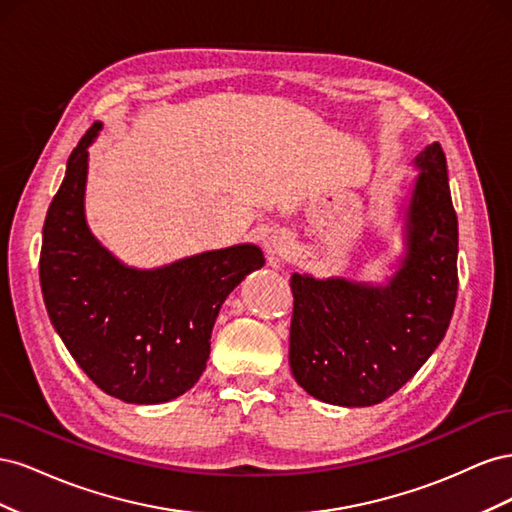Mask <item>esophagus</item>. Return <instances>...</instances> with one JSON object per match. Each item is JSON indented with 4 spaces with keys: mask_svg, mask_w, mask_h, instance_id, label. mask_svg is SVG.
<instances>
[{
    "mask_svg": "<svg viewBox=\"0 0 512 512\" xmlns=\"http://www.w3.org/2000/svg\"><path fill=\"white\" fill-rule=\"evenodd\" d=\"M267 252H269L271 265H280V262L290 258L294 252V239L290 232H286V230L273 232L269 239V245H267Z\"/></svg>",
    "mask_w": 512,
    "mask_h": 512,
    "instance_id": "1",
    "label": "esophagus"
}]
</instances>
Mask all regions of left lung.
<instances>
[{"label":"left lung","mask_w":512,"mask_h":512,"mask_svg":"<svg viewBox=\"0 0 512 512\" xmlns=\"http://www.w3.org/2000/svg\"><path fill=\"white\" fill-rule=\"evenodd\" d=\"M406 207V254L386 286L294 273L290 369L309 395L363 408L404 386L444 339L457 301V213L440 143L427 145Z\"/></svg>","instance_id":"obj_1"}]
</instances>
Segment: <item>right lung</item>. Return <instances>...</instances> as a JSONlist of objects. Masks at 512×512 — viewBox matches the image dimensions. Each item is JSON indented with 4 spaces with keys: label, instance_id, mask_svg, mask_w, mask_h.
Segmentation results:
<instances>
[{
    "label": "right lung",
    "instance_id": "1",
    "mask_svg": "<svg viewBox=\"0 0 512 512\" xmlns=\"http://www.w3.org/2000/svg\"><path fill=\"white\" fill-rule=\"evenodd\" d=\"M100 130L102 123H94L70 153L46 213L42 297L61 342L91 382L128 404H162L203 376L222 303L265 265V256L241 243L160 269L123 265L85 220L87 147Z\"/></svg>",
    "mask_w": 512,
    "mask_h": 512
}]
</instances>
